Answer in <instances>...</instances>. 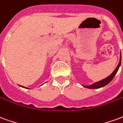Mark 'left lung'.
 Wrapping results in <instances>:
<instances>
[{
    "mask_svg": "<svg viewBox=\"0 0 123 123\" xmlns=\"http://www.w3.org/2000/svg\"><path fill=\"white\" fill-rule=\"evenodd\" d=\"M121 57H120V61H119V63L118 64V66L117 67V68H115V70H114L113 72L111 74L110 76H109L108 77H107L105 79H103V80H101V81H99L98 82H95L94 84H93L92 85L89 86H84V87H85V88H89V89H98V88H101V87H103V86H105L107 84H108L109 83L111 82V80H113V78H114V76H115V74H117V72L118 71V70L119 68V67H120V65H121Z\"/></svg>",
    "mask_w": 123,
    "mask_h": 123,
    "instance_id": "1",
    "label": "left lung"
}]
</instances>
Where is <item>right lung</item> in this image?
<instances>
[{
	"instance_id": "1",
	"label": "right lung",
	"mask_w": 123,
	"mask_h": 123,
	"mask_svg": "<svg viewBox=\"0 0 123 123\" xmlns=\"http://www.w3.org/2000/svg\"><path fill=\"white\" fill-rule=\"evenodd\" d=\"M22 87H24V86H22Z\"/></svg>"
}]
</instances>
